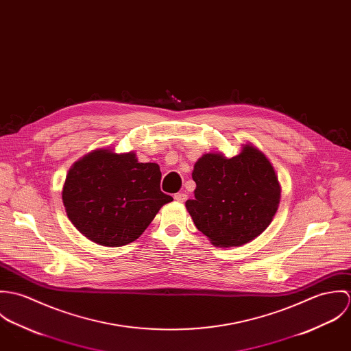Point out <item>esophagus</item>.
Listing matches in <instances>:
<instances>
[{"label": "esophagus", "mask_w": 351, "mask_h": 351, "mask_svg": "<svg viewBox=\"0 0 351 351\" xmlns=\"http://www.w3.org/2000/svg\"><path fill=\"white\" fill-rule=\"evenodd\" d=\"M186 199H188V196L185 193H176L174 195V200L177 202H184Z\"/></svg>", "instance_id": "34e87169"}]
</instances>
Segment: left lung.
I'll return each instance as SVG.
<instances>
[{"instance_id":"left-lung-1","label":"left lung","mask_w":351,"mask_h":351,"mask_svg":"<svg viewBox=\"0 0 351 351\" xmlns=\"http://www.w3.org/2000/svg\"><path fill=\"white\" fill-rule=\"evenodd\" d=\"M195 199L185 202L195 226L216 247H239L271 223L281 185L267 156L254 145L227 158L206 152L195 163Z\"/></svg>"}]
</instances>
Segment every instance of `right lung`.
I'll list each match as a JSON object with an SVG mask.
<instances>
[{
    "label": "right lung",
    "instance_id": "obj_1",
    "mask_svg": "<svg viewBox=\"0 0 351 351\" xmlns=\"http://www.w3.org/2000/svg\"><path fill=\"white\" fill-rule=\"evenodd\" d=\"M160 169L134 151L101 147L70 167L62 201L74 227L92 242L120 247L136 241L159 209L173 201L160 192Z\"/></svg>",
    "mask_w": 351,
    "mask_h": 351
}]
</instances>
